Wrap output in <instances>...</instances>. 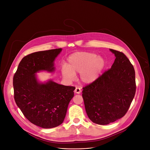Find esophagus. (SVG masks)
Returning <instances> with one entry per match:
<instances>
[{"instance_id": "34e87169", "label": "esophagus", "mask_w": 150, "mask_h": 150, "mask_svg": "<svg viewBox=\"0 0 150 150\" xmlns=\"http://www.w3.org/2000/svg\"><path fill=\"white\" fill-rule=\"evenodd\" d=\"M74 92H75V94H80L81 92V88H79V87H76V88H75V91H74Z\"/></svg>"}]
</instances>
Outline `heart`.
I'll return each instance as SVG.
<instances>
[{
	"label": "heart",
	"instance_id": "heart-1",
	"mask_svg": "<svg viewBox=\"0 0 150 150\" xmlns=\"http://www.w3.org/2000/svg\"><path fill=\"white\" fill-rule=\"evenodd\" d=\"M105 65L104 59L91 52H76L72 54L68 59L67 67L61 68L62 76L71 81L75 75L79 73L81 81L90 84L100 76Z\"/></svg>",
	"mask_w": 150,
	"mask_h": 150
}]
</instances>
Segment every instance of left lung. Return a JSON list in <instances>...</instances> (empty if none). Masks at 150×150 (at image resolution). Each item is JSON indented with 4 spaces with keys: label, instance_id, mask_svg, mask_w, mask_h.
<instances>
[{
    "label": "left lung",
    "instance_id": "8db88e82",
    "mask_svg": "<svg viewBox=\"0 0 150 150\" xmlns=\"http://www.w3.org/2000/svg\"><path fill=\"white\" fill-rule=\"evenodd\" d=\"M110 50L116 57L111 68L83 87L82 94L89 119L102 125L123 117L136 91L135 72L129 60L122 52Z\"/></svg>",
    "mask_w": 150,
    "mask_h": 150
}]
</instances>
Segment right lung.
Returning a JSON list of instances; mask_svg holds the SVG:
<instances>
[{
	"instance_id": "add662e5",
	"label": "right lung",
	"mask_w": 150,
	"mask_h": 150,
	"mask_svg": "<svg viewBox=\"0 0 150 150\" xmlns=\"http://www.w3.org/2000/svg\"><path fill=\"white\" fill-rule=\"evenodd\" d=\"M62 49L40 51L21 60L13 78L14 99L25 117L42 128L62 124L75 87L59 84L50 79L38 81L36 73L55 70L54 61Z\"/></svg>"
}]
</instances>
